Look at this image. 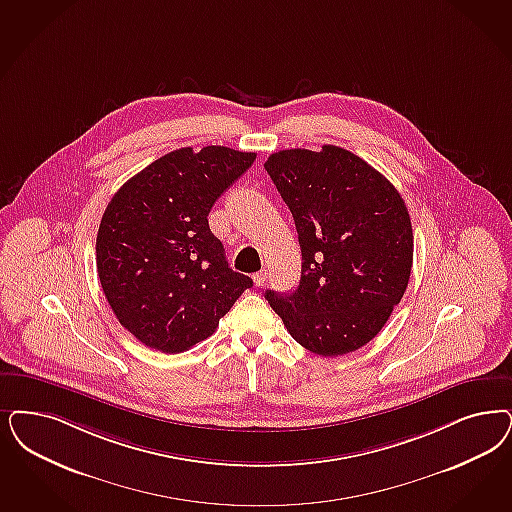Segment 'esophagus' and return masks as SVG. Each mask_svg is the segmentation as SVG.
Here are the masks:
<instances>
[{
	"mask_svg": "<svg viewBox=\"0 0 512 512\" xmlns=\"http://www.w3.org/2000/svg\"><path fill=\"white\" fill-rule=\"evenodd\" d=\"M266 278H268V272L266 270H261V272H257V274H253V282L257 287H261V285H265Z\"/></svg>",
	"mask_w": 512,
	"mask_h": 512,
	"instance_id": "1",
	"label": "esophagus"
}]
</instances>
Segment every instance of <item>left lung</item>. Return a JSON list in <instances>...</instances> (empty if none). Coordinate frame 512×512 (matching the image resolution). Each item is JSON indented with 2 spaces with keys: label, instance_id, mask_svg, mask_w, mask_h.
<instances>
[{
  "label": "left lung",
  "instance_id": "1",
  "mask_svg": "<svg viewBox=\"0 0 512 512\" xmlns=\"http://www.w3.org/2000/svg\"><path fill=\"white\" fill-rule=\"evenodd\" d=\"M299 232L302 268L293 293L265 297L312 353L355 352L386 325L405 295L414 236L405 200L350 151L285 149L265 162Z\"/></svg>",
  "mask_w": 512,
  "mask_h": 512
}]
</instances>
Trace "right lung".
I'll return each instance as SVG.
<instances>
[{
  "label": "right lung",
  "instance_id": "1",
  "mask_svg": "<svg viewBox=\"0 0 512 512\" xmlns=\"http://www.w3.org/2000/svg\"><path fill=\"white\" fill-rule=\"evenodd\" d=\"M255 157L221 145L181 147L109 200L96 236L98 278L113 314L141 344L164 353L193 348L253 285L230 268L208 215Z\"/></svg>",
  "mask_w": 512,
  "mask_h": 512
}]
</instances>
